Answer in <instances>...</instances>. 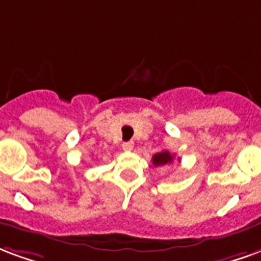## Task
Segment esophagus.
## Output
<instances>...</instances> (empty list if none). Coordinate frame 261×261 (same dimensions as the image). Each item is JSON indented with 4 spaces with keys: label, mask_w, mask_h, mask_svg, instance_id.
I'll return each instance as SVG.
<instances>
[{
    "label": "esophagus",
    "mask_w": 261,
    "mask_h": 261,
    "mask_svg": "<svg viewBox=\"0 0 261 261\" xmlns=\"http://www.w3.org/2000/svg\"><path fill=\"white\" fill-rule=\"evenodd\" d=\"M121 148H123V150H133V148H134V144L131 142V141H128V142H124L123 145H121Z\"/></svg>",
    "instance_id": "34e87169"
}]
</instances>
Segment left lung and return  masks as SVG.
Here are the masks:
<instances>
[{
  "instance_id": "obj_1",
  "label": "left lung",
  "mask_w": 261,
  "mask_h": 261,
  "mask_svg": "<svg viewBox=\"0 0 261 261\" xmlns=\"http://www.w3.org/2000/svg\"><path fill=\"white\" fill-rule=\"evenodd\" d=\"M173 159H174V155H171L169 150H162L152 156V163L153 166H165L173 163Z\"/></svg>"
}]
</instances>
